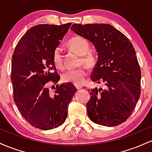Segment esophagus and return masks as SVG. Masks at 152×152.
<instances>
[{"label":"esophagus","instance_id":"esophagus-1","mask_svg":"<svg viewBox=\"0 0 152 152\" xmlns=\"http://www.w3.org/2000/svg\"><path fill=\"white\" fill-rule=\"evenodd\" d=\"M75 86H76V88H77V89H81L82 88V86H81V85H75Z\"/></svg>","mask_w":152,"mask_h":152}]
</instances>
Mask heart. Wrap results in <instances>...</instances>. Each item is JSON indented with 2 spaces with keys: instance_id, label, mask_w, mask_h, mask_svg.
Returning <instances> with one entry per match:
<instances>
[{
  "instance_id": "heart-1",
  "label": "heart",
  "mask_w": 152,
  "mask_h": 152,
  "mask_svg": "<svg viewBox=\"0 0 152 152\" xmlns=\"http://www.w3.org/2000/svg\"><path fill=\"white\" fill-rule=\"evenodd\" d=\"M68 46L81 56L80 63L83 64L88 68H93L97 62V56L93 50H90V43L86 38L77 36L72 37L68 41ZM53 61L57 68L63 69L64 56L62 48L57 46L53 51ZM88 72L86 68L80 67L78 69H70L62 75V79L65 82L74 83V85H81L86 79Z\"/></svg>"
}]
</instances>
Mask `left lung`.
<instances>
[{
	"label": "left lung",
	"mask_w": 152,
	"mask_h": 152,
	"mask_svg": "<svg viewBox=\"0 0 152 152\" xmlns=\"http://www.w3.org/2000/svg\"><path fill=\"white\" fill-rule=\"evenodd\" d=\"M71 29L94 44L99 58L91 79L106 85V89L91 90L88 117L102 126L121 124L132 115L141 95L142 74L133 45L109 24H74Z\"/></svg>",
	"instance_id": "obj_1"
}]
</instances>
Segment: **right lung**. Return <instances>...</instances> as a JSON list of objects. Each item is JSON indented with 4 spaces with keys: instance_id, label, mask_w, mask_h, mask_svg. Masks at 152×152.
<instances>
[{
    "instance_id": "1",
    "label": "right lung",
    "mask_w": 152,
    "mask_h": 152,
    "mask_svg": "<svg viewBox=\"0 0 152 152\" xmlns=\"http://www.w3.org/2000/svg\"><path fill=\"white\" fill-rule=\"evenodd\" d=\"M71 25L40 24L31 28L15 46L11 64L13 99L20 114L42 130L55 129L65 121L68 107L76 88L62 83L50 92L49 83L60 76L53 61V51Z\"/></svg>"
}]
</instances>
